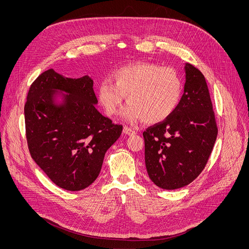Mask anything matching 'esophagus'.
<instances>
[{
  "instance_id": "1",
  "label": "esophagus",
  "mask_w": 249,
  "mask_h": 249,
  "mask_svg": "<svg viewBox=\"0 0 249 249\" xmlns=\"http://www.w3.org/2000/svg\"><path fill=\"white\" fill-rule=\"evenodd\" d=\"M123 133H124L125 135L132 136V135H134V134H135V131H134V130H132L131 128H129V127L125 126V127L123 128Z\"/></svg>"
}]
</instances>
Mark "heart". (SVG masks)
I'll return each mask as SVG.
<instances>
[{
    "label": "heart",
    "mask_w": 249,
    "mask_h": 249,
    "mask_svg": "<svg viewBox=\"0 0 249 249\" xmlns=\"http://www.w3.org/2000/svg\"><path fill=\"white\" fill-rule=\"evenodd\" d=\"M111 81L99 83L98 101L105 113L113 116L127 96L130 103L121 115L129 122L164 121L176 109L182 93V82L176 71L153 63L121 67L112 73Z\"/></svg>",
    "instance_id": "heart-1"
}]
</instances>
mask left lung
I'll return each mask as SVG.
<instances>
[{
    "mask_svg": "<svg viewBox=\"0 0 249 249\" xmlns=\"http://www.w3.org/2000/svg\"><path fill=\"white\" fill-rule=\"evenodd\" d=\"M184 70V92L176 109L143 133L149 177L166 190L184 187L197 178L218 135L204 75L188 63Z\"/></svg>",
    "mask_w": 249,
    "mask_h": 249,
    "instance_id": "1",
    "label": "left lung"
}]
</instances>
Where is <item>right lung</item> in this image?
Masks as SVG:
<instances>
[{
    "label": "right lung",
    "mask_w": 249,
    "mask_h": 249,
    "mask_svg": "<svg viewBox=\"0 0 249 249\" xmlns=\"http://www.w3.org/2000/svg\"><path fill=\"white\" fill-rule=\"evenodd\" d=\"M92 86L89 76L66 78L49 69L32 83L24 105L31 158L69 191L83 190L97 178L106 151L123 128L95 108Z\"/></svg>",
    "instance_id": "right-lung-1"
}]
</instances>
